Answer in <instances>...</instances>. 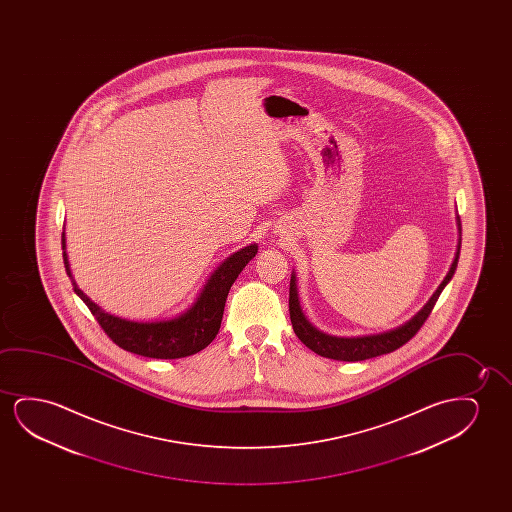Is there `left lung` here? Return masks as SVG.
I'll use <instances>...</instances> for the list:
<instances>
[{
    "label": "left lung",
    "mask_w": 512,
    "mask_h": 512,
    "mask_svg": "<svg viewBox=\"0 0 512 512\" xmlns=\"http://www.w3.org/2000/svg\"><path fill=\"white\" fill-rule=\"evenodd\" d=\"M456 225H458V246H456L455 259L449 267L446 278L442 280L441 285L428 299L427 304L416 315L411 316L407 322L402 323L399 327L386 330V332L371 334V336L339 337L330 336V334H325L322 330L316 329L315 325L309 322L306 315L302 313L299 292H297V280H295V273H292L288 309H290V320H292L295 336L299 337L302 343L308 346L309 350L315 351L320 357L334 358V360H341V362H358V360L379 357V355L392 353V351L400 348L402 344H406L425 323L428 315L432 313L435 302L439 299L442 290L455 274L458 257H460V246H462V222H460L458 215H456Z\"/></svg>",
    "instance_id": "1"
}]
</instances>
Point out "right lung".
<instances>
[{
	"mask_svg": "<svg viewBox=\"0 0 512 512\" xmlns=\"http://www.w3.org/2000/svg\"><path fill=\"white\" fill-rule=\"evenodd\" d=\"M259 245L243 246L218 264L190 308L168 320L134 322L106 313L78 288L71 274L63 231V259L75 294L87 304L106 336L122 350L148 358H183L204 350L217 337L224 316L225 301L239 273L257 255Z\"/></svg>",
	"mask_w": 512,
	"mask_h": 512,
	"instance_id": "add662e5",
	"label": "right lung"
}]
</instances>
